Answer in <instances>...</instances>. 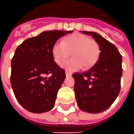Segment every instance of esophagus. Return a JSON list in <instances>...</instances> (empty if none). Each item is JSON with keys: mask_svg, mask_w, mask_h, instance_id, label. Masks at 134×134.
<instances>
[{"mask_svg": "<svg viewBox=\"0 0 134 134\" xmlns=\"http://www.w3.org/2000/svg\"><path fill=\"white\" fill-rule=\"evenodd\" d=\"M65 75L68 76H71V73L69 72L68 71H65Z\"/></svg>", "mask_w": 134, "mask_h": 134, "instance_id": "34e87169", "label": "esophagus"}]
</instances>
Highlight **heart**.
<instances>
[{
	"label": "heart",
	"instance_id": "obj_1",
	"mask_svg": "<svg viewBox=\"0 0 134 134\" xmlns=\"http://www.w3.org/2000/svg\"><path fill=\"white\" fill-rule=\"evenodd\" d=\"M100 47L96 41L80 34H74L65 37L62 42H56L52 48L55 61L60 63L72 55L73 58L61 64L62 67L74 71L82 67L89 69L98 61L100 56Z\"/></svg>",
	"mask_w": 134,
	"mask_h": 134
}]
</instances>
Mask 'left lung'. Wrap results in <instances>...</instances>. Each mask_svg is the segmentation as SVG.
I'll return each instance as SVG.
<instances>
[{"mask_svg": "<svg viewBox=\"0 0 134 134\" xmlns=\"http://www.w3.org/2000/svg\"><path fill=\"white\" fill-rule=\"evenodd\" d=\"M96 40L100 47L96 63L87 71L73 74L74 93L79 108L89 113H100L114 103L120 90L122 55L117 47L95 32L82 31Z\"/></svg>", "mask_w": 134, "mask_h": 134, "instance_id": "left-lung-1", "label": "left lung"}]
</instances>
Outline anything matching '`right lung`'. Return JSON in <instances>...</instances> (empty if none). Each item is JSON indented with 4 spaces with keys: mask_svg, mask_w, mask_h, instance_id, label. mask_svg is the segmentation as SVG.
<instances>
[{
    "mask_svg": "<svg viewBox=\"0 0 134 134\" xmlns=\"http://www.w3.org/2000/svg\"><path fill=\"white\" fill-rule=\"evenodd\" d=\"M72 32L44 31L16 48L10 80L16 100L27 111L43 113L54 107L65 73L54 60L52 48L60 38Z\"/></svg>",
    "mask_w": 134,
    "mask_h": 134,
    "instance_id": "1",
    "label": "right lung"
}]
</instances>
